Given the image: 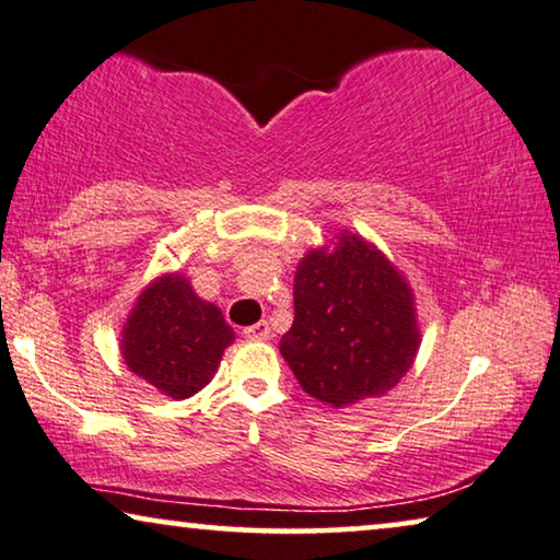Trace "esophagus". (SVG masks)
<instances>
[{"label":"esophagus","mask_w":560,"mask_h":560,"mask_svg":"<svg viewBox=\"0 0 560 560\" xmlns=\"http://www.w3.org/2000/svg\"><path fill=\"white\" fill-rule=\"evenodd\" d=\"M245 338L247 340H267L270 338V326H267V320L255 323V326L245 328Z\"/></svg>","instance_id":"obj_1"}]
</instances>
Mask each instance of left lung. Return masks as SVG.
<instances>
[{
  "mask_svg": "<svg viewBox=\"0 0 560 560\" xmlns=\"http://www.w3.org/2000/svg\"><path fill=\"white\" fill-rule=\"evenodd\" d=\"M295 320L280 353L313 399L348 407L384 396L419 351L417 307L404 275L359 234L311 249L295 272Z\"/></svg>",
  "mask_w": 560,
  "mask_h": 560,
  "instance_id": "8db88e82",
  "label": "left lung"
}]
</instances>
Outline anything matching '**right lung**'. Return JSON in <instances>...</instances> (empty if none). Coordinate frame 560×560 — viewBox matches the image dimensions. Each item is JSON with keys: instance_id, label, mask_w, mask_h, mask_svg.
<instances>
[{"instance_id": "1", "label": "right lung", "mask_w": 560, "mask_h": 560, "mask_svg": "<svg viewBox=\"0 0 560 560\" xmlns=\"http://www.w3.org/2000/svg\"><path fill=\"white\" fill-rule=\"evenodd\" d=\"M234 340L217 305L194 293L179 272L153 280L124 326L120 353L136 376L172 399L201 392Z\"/></svg>"}]
</instances>
